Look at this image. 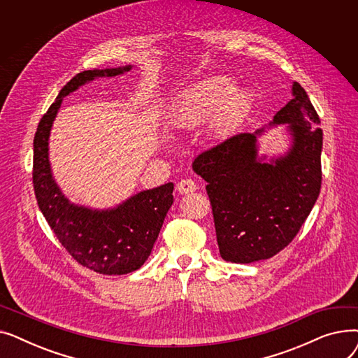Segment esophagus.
Masks as SVG:
<instances>
[{
	"mask_svg": "<svg viewBox=\"0 0 358 358\" xmlns=\"http://www.w3.org/2000/svg\"><path fill=\"white\" fill-rule=\"evenodd\" d=\"M176 189L180 194H189V193H193L197 190V184L193 180H181L177 184Z\"/></svg>",
	"mask_w": 358,
	"mask_h": 358,
	"instance_id": "obj_1",
	"label": "esophagus"
}]
</instances>
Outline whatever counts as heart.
Instances as JSON below:
<instances>
[{
	"label": "heart",
	"instance_id": "obj_1",
	"mask_svg": "<svg viewBox=\"0 0 358 358\" xmlns=\"http://www.w3.org/2000/svg\"><path fill=\"white\" fill-rule=\"evenodd\" d=\"M251 106L245 88L232 85L227 77L206 78L187 88L176 101L169 123L177 130H193L206 123L213 139L232 135Z\"/></svg>",
	"mask_w": 358,
	"mask_h": 358
}]
</instances>
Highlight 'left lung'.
<instances>
[{"instance_id": "obj_1", "label": "left lung", "mask_w": 358, "mask_h": 358, "mask_svg": "<svg viewBox=\"0 0 358 358\" xmlns=\"http://www.w3.org/2000/svg\"><path fill=\"white\" fill-rule=\"evenodd\" d=\"M293 99L270 124H287L292 146L264 162L255 134H239L204 150L193 162L208 185L220 257L236 264L267 259L302 228L321 192L322 129L306 91L293 83Z\"/></svg>"}]
</instances>
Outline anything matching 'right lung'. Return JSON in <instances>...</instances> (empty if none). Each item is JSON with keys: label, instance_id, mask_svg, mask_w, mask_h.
<instances>
[{"label": "right lung", "instance_id": "1", "mask_svg": "<svg viewBox=\"0 0 358 358\" xmlns=\"http://www.w3.org/2000/svg\"><path fill=\"white\" fill-rule=\"evenodd\" d=\"M130 65L84 71L61 90L37 126L33 148V185L39 209L55 236L78 264L106 275L141 268L150 255L164 219L174 201V184L131 196L117 208L92 210L71 203L55 182L49 164V135L62 100L78 87L100 78L116 77Z\"/></svg>", "mask_w": 358, "mask_h": 358}]
</instances>
